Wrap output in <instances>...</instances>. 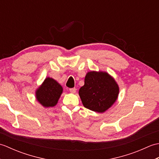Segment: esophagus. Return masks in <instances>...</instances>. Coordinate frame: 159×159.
I'll return each instance as SVG.
<instances>
[{
  "mask_svg": "<svg viewBox=\"0 0 159 159\" xmlns=\"http://www.w3.org/2000/svg\"><path fill=\"white\" fill-rule=\"evenodd\" d=\"M69 90H70V92L71 93H74L76 92V88H70Z\"/></svg>",
  "mask_w": 159,
  "mask_h": 159,
  "instance_id": "1",
  "label": "esophagus"
}]
</instances>
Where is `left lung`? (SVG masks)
<instances>
[{
  "instance_id": "left-lung-1",
  "label": "left lung",
  "mask_w": 159,
  "mask_h": 159,
  "mask_svg": "<svg viewBox=\"0 0 159 159\" xmlns=\"http://www.w3.org/2000/svg\"><path fill=\"white\" fill-rule=\"evenodd\" d=\"M79 93L85 108L103 113L116 101L119 87L109 74L93 71L86 74L85 85L80 87Z\"/></svg>"
}]
</instances>
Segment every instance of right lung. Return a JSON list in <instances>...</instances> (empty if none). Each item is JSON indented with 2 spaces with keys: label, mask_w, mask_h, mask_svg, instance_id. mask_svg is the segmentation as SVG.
Returning <instances> with one entry per match:
<instances>
[{
  "label": "right lung",
  "mask_w": 159,
  "mask_h": 159,
  "mask_svg": "<svg viewBox=\"0 0 159 159\" xmlns=\"http://www.w3.org/2000/svg\"><path fill=\"white\" fill-rule=\"evenodd\" d=\"M62 92L61 85L55 80L48 77L36 91V98L44 107H54L58 102Z\"/></svg>",
  "instance_id": "1"
}]
</instances>
